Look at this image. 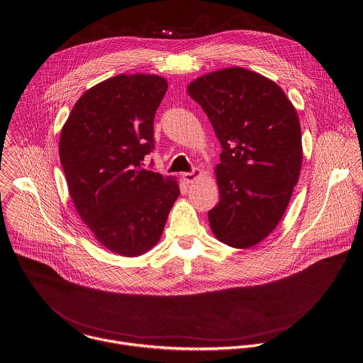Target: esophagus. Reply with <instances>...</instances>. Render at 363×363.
Here are the masks:
<instances>
[{
	"label": "esophagus",
	"instance_id": "34e87169",
	"mask_svg": "<svg viewBox=\"0 0 363 363\" xmlns=\"http://www.w3.org/2000/svg\"><path fill=\"white\" fill-rule=\"evenodd\" d=\"M202 175V171H199V169H194V171H191V172H185L184 175H182V178H184V181L186 182V184H192L196 178H199Z\"/></svg>",
	"mask_w": 363,
	"mask_h": 363
}]
</instances>
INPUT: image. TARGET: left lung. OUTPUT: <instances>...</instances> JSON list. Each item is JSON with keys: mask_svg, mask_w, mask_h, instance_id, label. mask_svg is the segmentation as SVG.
Wrapping results in <instances>:
<instances>
[{"mask_svg": "<svg viewBox=\"0 0 363 363\" xmlns=\"http://www.w3.org/2000/svg\"><path fill=\"white\" fill-rule=\"evenodd\" d=\"M188 94L208 115L223 147L211 228L233 248L254 247L279 224L298 181L297 112L275 81L242 67L205 74L188 85Z\"/></svg>", "mask_w": 363, "mask_h": 363, "instance_id": "1", "label": "left lung"}]
</instances>
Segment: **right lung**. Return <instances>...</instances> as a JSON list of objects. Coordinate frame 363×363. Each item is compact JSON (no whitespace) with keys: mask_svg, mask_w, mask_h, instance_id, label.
I'll use <instances>...</instances> for the list:
<instances>
[{"mask_svg":"<svg viewBox=\"0 0 363 363\" xmlns=\"http://www.w3.org/2000/svg\"><path fill=\"white\" fill-rule=\"evenodd\" d=\"M167 88L155 74L111 77L79 96L62 129L59 154L74 206L96 241L122 257L160 241L179 196L175 177L143 168Z\"/></svg>","mask_w":363,"mask_h":363,"instance_id":"obj_1","label":"right lung"}]
</instances>
